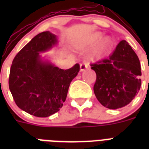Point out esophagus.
Here are the masks:
<instances>
[{"mask_svg": "<svg viewBox=\"0 0 149 149\" xmlns=\"http://www.w3.org/2000/svg\"><path fill=\"white\" fill-rule=\"evenodd\" d=\"M88 68V65H87V64H86V63H83L80 64V71L81 72H83V71H84L85 70H86Z\"/></svg>", "mask_w": 149, "mask_h": 149, "instance_id": "1", "label": "esophagus"}]
</instances>
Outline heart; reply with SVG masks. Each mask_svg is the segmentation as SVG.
<instances>
[{"instance_id": "1", "label": "heart", "mask_w": 149, "mask_h": 149, "mask_svg": "<svg viewBox=\"0 0 149 149\" xmlns=\"http://www.w3.org/2000/svg\"><path fill=\"white\" fill-rule=\"evenodd\" d=\"M102 38L101 33H97L93 36V38L91 39L92 42H97L98 41L100 40ZM113 45V40L110 36H106L104 37L100 42L98 47L93 52L91 55V58L94 60H99L101 59L106 56L109 53V52L111 50V46Z\"/></svg>"}]
</instances>
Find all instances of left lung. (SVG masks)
<instances>
[{
	"label": "left lung",
	"instance_id": "8db88e82",
	"mask_svg": "<svg viewBox=\"0 0 149 149\" xmlns=\"http://www.w3.org/2000/svg\"><path fill=\"white\" fill-rule=\"evenodd\" d=\"M97 74L93 91L98 101L109 109L130 104L141 88L140 61L125 40L120 41L109 58L91 64Z\"/></svg>",
	"mask_w": 149,
	"mask_h": 149
}]
</instances>
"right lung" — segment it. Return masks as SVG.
I'll return each mask as SVG.
<instances>
[{"mask_svg": "<svg viewBox=\"0 0 149 149\" xmlns=\"http://www.w3.org/2000/svg\"><path fill=\"white\" fill-rule=\"evenodd\" d=\"M57 43L56 35L41 32L16 55L10 66L8 83L15 104L36 117L46 118L60 110L79 71V64L62 70L42 58L40 53Z\"/></svg>", "mask_w": 149, "mask_h": 149, "instance_id": "add662e5", "label": "right lung"}]
</instances>
